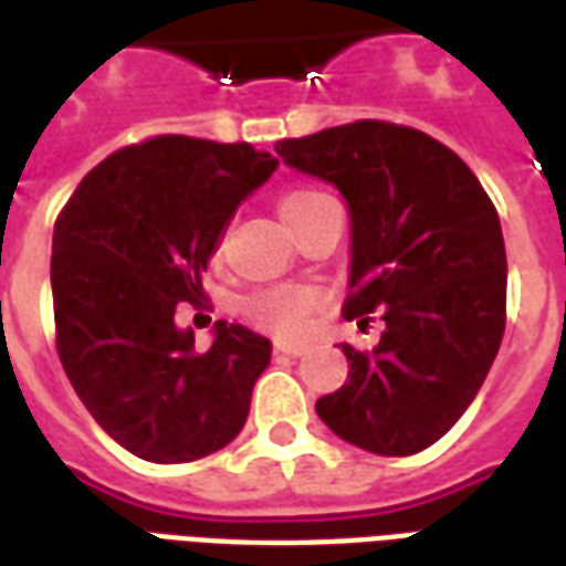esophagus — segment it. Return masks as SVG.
I'll return each mask as SVG.
<instances>
[{"label": "esophagus", "mask_w": 566, "mask_h": 566, "mask_svg": "<svg viewBox=\"0 0 566 566\" xmlns=\"http://www.w3.org/2000/svg\"><path fill=\"white\" fill-rule=\"evenodd\" d=\"M272 348H275L279 355H291V357H300L303 352H306V345H291V343H275Z\"/></svg>", "instance_id": "34e87169"}]
</instances>
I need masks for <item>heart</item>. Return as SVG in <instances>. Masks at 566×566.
Returning a JSON list of instances; mask_svg holds the SVG:
<instances>
[{"label":"heart","instance_id":"obj_1","mask_svg":"<svg viewBox=\"0 0 566 566\" xmlns=\"http://www.w3.org/2000/svg\"><path fill=\"white\" fill-rule=\"evenodd\" d=\"M327 193L318 190H291L282 199V218L284 223H294L303 218L308 209H315ZM318 306V294L312 287H270L260 294L248 296L242 303V312L251 324H258L260 331H270L284 339H296L308 331L312 312Z\"/></svg>","mask_w":566,"mask_h":566}]
</instances>
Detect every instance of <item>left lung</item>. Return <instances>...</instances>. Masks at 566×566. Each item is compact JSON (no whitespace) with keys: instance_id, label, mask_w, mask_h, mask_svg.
<instances>
[{"instance_id":"obj_1","label":"left lung","mask_w":566,"mask_h":566,"mask_svg":"<svg viewBox=\"0 0 566 566\" xmlns=\"http://www.w3.org/2000/svg\"><path fill=\"white\" fill-rule=\"evenodd\" d=\"M275 150L345 197V318L385 321L373 352L343 343L348 381L315 403L321 421L373 454H416L467 412L497 357L506 327L497 209L470 166L421 129L357 120Z\"/></svg>"}]
</instances>
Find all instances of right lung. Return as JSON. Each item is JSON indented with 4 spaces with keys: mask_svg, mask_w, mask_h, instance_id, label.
Here are the masks:
<instances>
[{
    "mask_svg": "<svg viewBox=\"0 0 566 566\" xmlns=\"http://www.w3.org/2000/svg\"><path fill=\"white\" fill-rule=\"evenodd\" d=\"M275 166L248 142L157 136L105 157L56 218V352L96 424L142 461H197L245 424L272 343L218 321L197 352L175 315L199 306V272Z\"/></svg>",
    "mask_w": 566,
    "mask_h": 566,
    "instance_id": "1",
    "label": "right lung"
}]
</instances>
